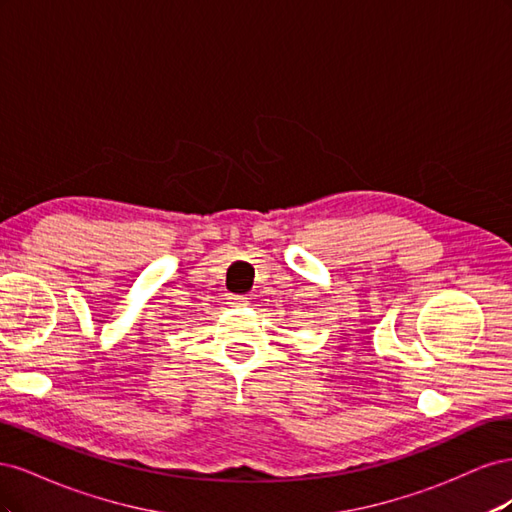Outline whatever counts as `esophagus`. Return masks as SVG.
<instances>
[{
	"mask_svg": "<svg viewBox=\"0 0 512 512\" xmlns=\"http://www.w3.org/2000/svg\"><path fill=\"white\" fill-rule=\"evenodd\" d=\"M245 303H247L245 294H228V305L239 307V305H245Z\"/></svg>",
	"mask_w": 512,
	"mask_h": 512,
	"instance_id": "1",
	"label": "esophagus"
}]
</instances>
